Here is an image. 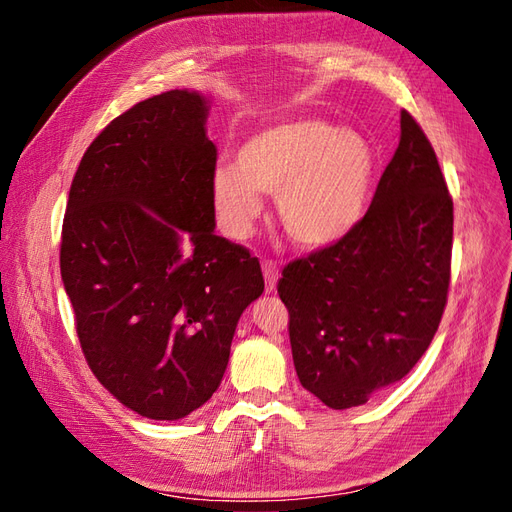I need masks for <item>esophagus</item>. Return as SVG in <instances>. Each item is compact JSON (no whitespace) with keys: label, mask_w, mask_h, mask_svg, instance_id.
<instances>
[{"label":"esophagus","mask_w":512,"mask_h":512,"mask_svg":"<svg viewBox=\"0 0 512 512\" xmlns=\"http://www.w3.org/2000/svg\"><path fill=\"white\" fill-rule=\"evenodd\" d=\"M262 273H265V288L267 292H275L277 280H280V269L273 260H262Z\"/></svg>","instance_id":"esophagus-1"}]
</instances>
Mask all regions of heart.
I'll use <instances>...</instances> for the list:
<instances>
[{
    "mask_svg": "<svg viewBox=\"0 0 512 512\" xmlns=\"http://www.w3.org/2000/svg\"><path fill=\"white\" fill-rule=\"evenodd\" d=\"M376 175V151L348 128L299 117L273 121L245 138L237 164H218L211 200L220 226L241 239L275 194L286 235L305 250L335 245L363 218Z\"/></svg>",
    "mask_w": 512,
    "mask_h": 512,
    "instance_id": "heart-1",
    "label": "heart"
}]
</instances>
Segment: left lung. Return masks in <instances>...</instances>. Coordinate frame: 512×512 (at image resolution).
<instances>
[{"mask_svg":"<svg viewBox=\"0 0 512 512\" xmlns=\"http://www.w3.org/2000/svg\"><path fill=\"white\" fill-rule=\"evenodd\" d=\"M453 198L408 111L369 211L335 245L290 262L277 282L292 361L324 406H363L429 348L451 282Z\"/></svg>","mask_w":512,"mask_h":512,"instance_id":"8db88e82","label":"left lung"}]
</instances>
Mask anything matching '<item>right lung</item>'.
I'll list each match as a JSON object with an SVG mask.
<instances>
[{
	"label": "right lung",
	"mask_w": 512,
	"mask_h": 512,
	"mask_svg": "<svg viewBox=\"0 0 512 512\" xmlns=\"http://www.w3.org/2000/svg\"><path fill=\"white\" fill-rule=\"evenodd\" d=\"M209 102L188 89L134 104L85 151L61 228V280L87 365L123 406L177 421L209 401L258 258L213 232Z\"/></svg>",
	"instance_id": "obj_1"
}]
</instances>
